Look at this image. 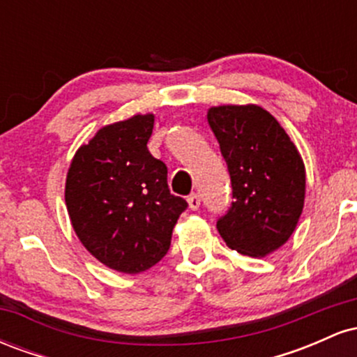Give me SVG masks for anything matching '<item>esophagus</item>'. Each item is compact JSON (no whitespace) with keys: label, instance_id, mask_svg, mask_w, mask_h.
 I'll list each match as a JSON object with an SVG mask.
<instances>
[{"label":"esophagus","instance_id":"34e87169","mask_svg":"<svg viewBox=\"0 0 357 357\" xmlns=\"http://www.w3.org/2000/svg\"><path fill=\"white\" fill-rule=\"evenodd\" d=\"M188 204H190V208L192 211H196L199 208V204H202V199H199V195H196V192H192V195L188 196Z\"/></svg>","mask_w":357,"mask_h":357}]
</instances>
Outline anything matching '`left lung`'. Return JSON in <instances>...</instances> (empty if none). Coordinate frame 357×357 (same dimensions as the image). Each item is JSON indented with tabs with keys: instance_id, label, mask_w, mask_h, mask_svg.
Returning <instances> with one entry per match:
<instances>
[{
	"instance_id": "1",
	"label": "left lung",
	"mask_w": 357,
	"mask_h": 357,
	"mask_svg": "<svg viewBox=\"0 0 357 357\" xmlns=\"http://www.w3.org/2000/svg\"><path fill=\"white\" fill-rule=\"evenodd\" d=\"M206 117L233 188L231 208L216 228L241 255H268L292 236L304 210L302 155L260 105H218L208 109Z\"/></svg>"
}]
</instances>
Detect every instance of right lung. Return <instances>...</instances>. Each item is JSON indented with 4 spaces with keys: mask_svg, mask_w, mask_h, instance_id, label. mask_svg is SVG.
Masks as SVG:
<instances>
[{
    "mask_svg": "<svg viewBox=\"0 0 357 357\" xmlns=\"http://www.w3.org/2000/svg\"><path fill=\"white\" fill-rule=\"evenodd\" d=\"M154 114L104 126L73 155L65 204L90 255L122 273H141L166 255L188 203L167 188V167L147 149Z\"/></svg>",
    "mask_w": 357,
    "mask_h": 357,
    "instance_id": "right-lung-1",
    "label": "right lung"
}]
</instances>
